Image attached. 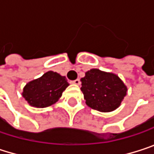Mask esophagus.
Instances as JSON below:
<instances>
[{
  "label": "esophagus",
  "mask_w": 154,
  "mask_h": 154,
  "mask_svg": "<svg viewBox=\"0 0 154 154\" xmlns=\"http://www.w3.org/2000/svg\"><path fill=\"white\" fill-rule=\"evenodd\" d=\"M71 84H74V85H79L81 84V82H80L79 79H76V80H74V81H71Z\"/></svg>",
  "instance_id": "esophagus-1"
}]
</instances>
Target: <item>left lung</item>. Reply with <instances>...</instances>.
<instances>
[{"label":"left lung","mask_w":154,"mask_h":154,"mask_svg":"<svg viewBox=\"0 0 154 154\" xmlns=\"http://www.w3.org/2000/svg\"><path fill=\"white\" fill-rule=\"evenodd\" d=\"M81 82V91L84 94L85 103L101 112L116 109L128 91L125 84L117 75L97 69H92L85 72Z\"/></svg>","instance_id":"8db88e82"}]
</instances>
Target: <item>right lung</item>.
I'll return each instance as SVG.
<instances>
[{
	"label": "right lung",
	"mask_w": 154,
	"mask_h": 154,
	"mask_svg": "<svg viewBox=\"0 0 154 154\" xmlns=\"http://www.w3.org/2000/svg\"><path fill=\"white\" fill-rule=\"evenodd\" d=\"M69 85L66 77L57 72L48 71L41 77L28 82L22 95L31 106L45 108L55 103Z\"/></svg>",
	"instance_id": "right-lung-1"
}]
</instances>
